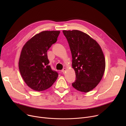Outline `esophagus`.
<instances>
[{
  "label": "esophagus",
  "instance_id": "obj_1",
  "mask_svg": "<svg viewBox=\"0 0 126 126\" xmlns=\"http://www.w3.org/2000/svg\"><path fill=\"white\" fill-rule=\"evenodd\" d=\"M66 68H63L62 70V71H61V72H62V73H63V74H64V72H65V71H66Z\"/></svg>",
  "mask_w": 126,
  "mask_h": 126
}]
</instances>
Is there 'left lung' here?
<instances>
[{"mask_svg": "<svg viewBox=\"0 0 126 126\" xmlns=\"http://www.w3.org/2000/svg\"><path fill=\"white\" fill-rule=\"evenodd\" d=\"M72 55V66L76 81L72 86L76 89L87 92L100 83L105 69V60L100 46L85 33L78 31H63Z\"/></svg>", "mask_w": 126, "mask_h": 126, "instance_id": "8db88e82", "label": "left lung"}]
</instances>
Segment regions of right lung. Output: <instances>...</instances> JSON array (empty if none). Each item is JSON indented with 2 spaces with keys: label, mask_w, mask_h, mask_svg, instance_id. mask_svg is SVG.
<instances>
[{
  "label": "right lung",
  "mask_w": 126,
  "mask_h": 126,
  "mask_svg": "<svg viewBox=\"0 0 126 126\" xmlns=\"http://www.w3.org/2000/svg\"><path fill=\"white\" fill-rule=\"evenodd\" d=\"M60 31H43L32 37L22 49L19 69L23 80L31 89L41 91L50 87L58 77L52 70L47 51L57 41Z\"/></svg>",
  "instance_id": "add662e5"
}]
</instances>
